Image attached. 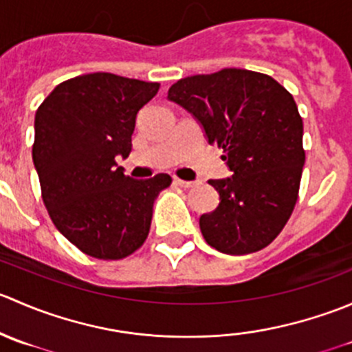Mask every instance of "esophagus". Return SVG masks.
<instances>
[{"label":"esophagus","instance_id":"1","mask_svg":"<svg viewBox=\"0 0 352 352\" xmlns=\"http://www.w3.org/2000/svg\"><path fill=\"white\" fill-rule=\"evenodd\" d=\"M175 184H177V186L184 187V189H189V187H194V184H196V182H189V180H180V179H175Z\"/></svg>","mask_w":352,"mask_h":352}]
</instances>
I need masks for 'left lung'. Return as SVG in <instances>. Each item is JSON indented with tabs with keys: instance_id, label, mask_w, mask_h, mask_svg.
I'll return each mask as SVG.
<instances>
[{
	"instance_id": "1",
	"label": "left lung",
	"mask_w": 352,
	"mask_h": 352,
	"mask_svg": "<svg viewBox=\"0 0 352 352\" xmlns=\"http://www.w3.org/2000/svg\"><path fill=\"white\" fill-rule=\"evenodd\" d=\"M168 100L194 116L209 144L223 148L232 177L209 180L219 194L199 218L204 240L228 255L267 247L293 212L305 165L303 120L274 78L225 67L173 83Z\"/></svg>"
}]
</instances>
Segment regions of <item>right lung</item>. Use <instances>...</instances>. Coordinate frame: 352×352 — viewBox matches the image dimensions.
Returning <instances> with one entry per match:
<instances>
[{
  "mask_svg": "<svg viewBox=\"0 0 352 352\" xmlns=\"http://www.w3.org/2000/svg\"><path fill=\"white\" fill-rule=\"evenodd\" d=\"M158 83L90 73L54 88L35 112L32 148L42 199L56 228L83 254L119 261L150 232L166 173L134 180L117 166L129 156L136 116Z\"/></svg>",
  "mask_w": 352,
  "mask_h": 352,
  "instance_id": "right-lung-1",
  "label": "right lung"
}]
</instances>
